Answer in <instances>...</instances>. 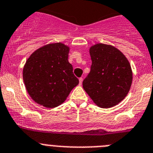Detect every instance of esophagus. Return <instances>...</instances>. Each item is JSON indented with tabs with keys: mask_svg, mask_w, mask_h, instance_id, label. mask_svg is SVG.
<instances>
[{
	"mask_svg": "<svg viewBox=\"0 0 153 153\" xmlns=\"http://www.w3.org/2000/svg\"><path fill=\"white\" fill-rule=\"evenodd\" d=\"M82 81H83V78H79V85H82Z\"/></svg>",
	"mask_w": 153,
	"mask_h": 153,
	"instance_id": "obj_1",
	"label": "esophagus"
}]
</instances>
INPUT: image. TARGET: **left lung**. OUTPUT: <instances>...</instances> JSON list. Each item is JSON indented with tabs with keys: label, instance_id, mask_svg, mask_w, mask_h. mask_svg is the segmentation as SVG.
Returning <instances> with one entry per match:
<instances>
[{
	"label": "left lung",
	"instance_id": "obj_1",
	"mask_svg": "<svg viewBox=\"0 0 153 153\" xmlns=\"http://www.w3.org/2000/svg\"><path fill=\"white\" fill-rule=\"evenodd\" d=\"M91 71L82 85L101 108L119 104L128 93L132 82L131 65L124 54L111 45L97 44L90 48Z\"/></svg>",
	"mask_w": 153,
	"mask_h": 153
}]
</instances>
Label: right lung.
<instances>
[{
  "label": "right lung",
  "mask_w": 153,
  "mask_h": 153,
  "mask_svg": "<svg viewBox=\"0 0 153 153\" xmlns=\"http://www.w3.org/2000/svg\"><path fill=\"white\" fill-rule=\"evenodd\" d=\"M69 48L64 44L45 45L29 57L23 69V79L29 95L46 108L63 103L79 81L68 62Z\"/></svg>",
  "instance_id": "obj_1"
}]
</instances>
